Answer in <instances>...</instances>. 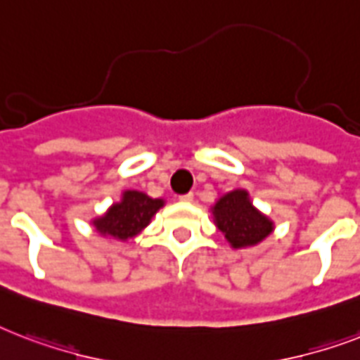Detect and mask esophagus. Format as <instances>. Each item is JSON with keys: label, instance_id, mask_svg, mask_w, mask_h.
Segmentation results:
<instances>
[{"label": "esophagus", "instance_id": "1", "mask_svg": "<svg viewBox=\"0 0 360 360\" xmlns=\"http://www.w3.org/2000/svg\"><path fill=\"white\" fill-rule=\"evenodd\" d=\"M178 199L182 200V202H191V200H193V193H184V195H180Z\"/></svg>", "mask_w": 360, "mask_h": 360}]
</instances>
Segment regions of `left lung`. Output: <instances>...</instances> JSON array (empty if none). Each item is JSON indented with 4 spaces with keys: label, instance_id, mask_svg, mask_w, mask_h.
<instances>
[{
    "label": "left lung",
    "instance_id": "1",
    "mask_svg": "<svg viewBox=\"0 0 360 360\" xmlns=\"http://www.w3.org/2000/svg\"><path fill=\"white\" fill-rule=\"evenodd\" d=\"M210 212L214 225L235 250L257 246L274 231V221L253 206L246 189L219 195Z\"/></svg>",
    "mask_w": 360,
    "mask_h": 360
}]
</instances>
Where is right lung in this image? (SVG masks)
<instances>
[{
	"mask_svg": "<svg viewBox=\"0 0 360 360\" xmlns=\"http://www.w3.org/2000/svg\"><path fill=\"white\" fill-rule=\"evenodd\" d=\"M163 206V199H154L136 189H125L118 202H112L105 214L91 219V225L101 236L127 242L135 238L142 229H146Z\"/></svg>",
	"mask_w": 360,
	"mask_h": 360,
	"instance_id": "right-lung-1",
	"label": "right lung"
}]
</instances>
